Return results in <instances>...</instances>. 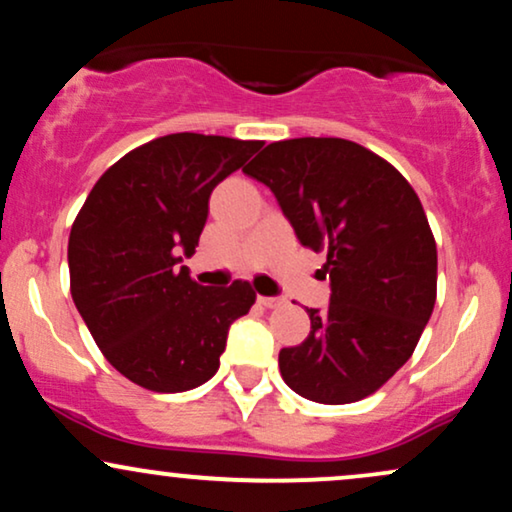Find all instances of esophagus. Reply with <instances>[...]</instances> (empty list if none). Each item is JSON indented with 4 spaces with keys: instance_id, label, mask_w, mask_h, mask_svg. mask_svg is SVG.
Masks as SVG:
<instances>
[{
    "instance_id": "34e87169",
    "label": "esophagus",
    "mask_w": 512,
    "mask_h": 512,
    "mask_svg": "<svg viewBox=\"0 0 512 512\" xmlns=\"http://www.w3.org/2000/svg\"><path fill=\"white\" fill-rule=\"evenodd\" d=\"M257 303L264 305V308H279V305H284V298H274V296H260V298H257Z\"/></svg>"
}]
</instances>
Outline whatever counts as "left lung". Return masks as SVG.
<instances>
[{"label": "left lung", "instance_id": "obj_1", "mask_svg": "<svg viewBox=\"0 0 512 512\" xmlns=\"http://www.w3.org/2000/svg\"><path fill=\"white\" fill-rule=\"evenodd\" d=\"M305 248L327 252L330 305L310 308L303 344L279 351L293 392L320 404L373 395L414 354L436 305L438 255L411 185L337 137L274 142L248 168Z\"/></svg>", "mask_w": 512, "mask_h": 512}]
</instances>
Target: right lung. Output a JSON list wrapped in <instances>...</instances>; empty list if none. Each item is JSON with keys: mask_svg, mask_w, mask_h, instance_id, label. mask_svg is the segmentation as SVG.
Returning a JSON list of instances; mask_svg holds the SVG:
<instances>
[{"mask_svg": "<svg viewBox=\"0 0 512 512\" xmlns=\"http://www.w3.org/2000/svg\"><path fill=\"white\" fill-rule=\"evenodd\" d=\"M262 142L180 132L139 146L93 185L69 233L72 298L110 366L154 392L214 378L248 281L202 286L182 255L199 245L209 197Z\"/></svg>", "mask_w": 512, "mask_h": 512, "instance_id": "right-lung-1", "label": "right lung"}]
</instances>
